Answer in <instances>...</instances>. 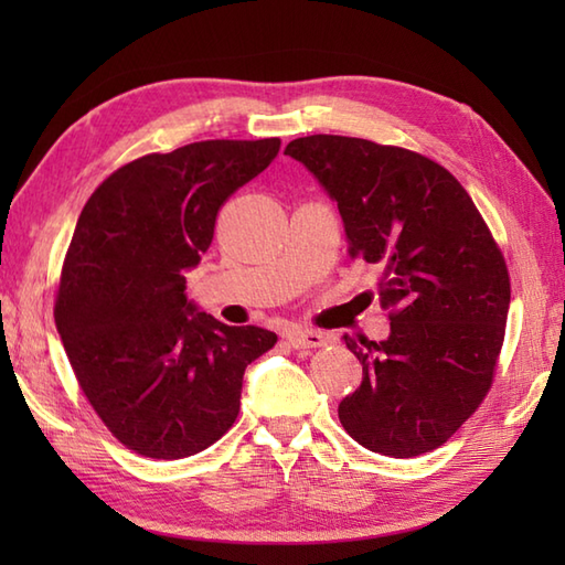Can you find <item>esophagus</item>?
Instances as JSON below:
<instances>
[{"instance_id": "esophagus-1", "label": "esophagus", "mask_w": 565, "mask_h": 565, "mask_svg": "<svg viewBox=\"0 0 565 565\" xmlns=\"http://www.w3.org/2000/svg\"><path fill=\"white\" fill-rule=\"evenodd\" d=\"M286 342H289L294 350H316V347H326L330 338L326 332H318V330L294 328L286 332Z\"/></svg>"}]
</instances>
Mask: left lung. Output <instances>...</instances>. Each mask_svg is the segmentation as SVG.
I'll return each instance as SVG.
<instances>
[{
  "mask_svg": "<svg viewBox=\"0 0 565 565\" xmlns=\"http://www.w3.org/2000/svg\"><path fill=\"white\" fill-rule=\"evenodd\" d=\"M338 201L352 259L376 264L388 340L347 350L364 379L340 423L369 451L413 459L441 447L493 386L505 340L510 274L468 191L425 154L347 136L284 150Z\"/></svg>",
  "mask_w": 565,
  "mask_h": 565,
  "instance_id": "left-lung-1",
  "label": "left lung"
}]
</instances>
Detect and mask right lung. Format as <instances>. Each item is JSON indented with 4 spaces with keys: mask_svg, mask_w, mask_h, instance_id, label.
<instances>
[{
    "mask_svg": "<svg viewBox=\"0 0 565 565\" xmlns=\"http://www.w3.org/2000/svg\"><path fill=\"white\" fill-rule=\"evenodd\" d=\"M279 138L201 140L118 167L84 203L55 326L94 413L126 449L186 459L233 427L247 364L276 334L231 328L186 301L184 269L223 203L269 167Z\"/></svg>",
    "mask_w": 565,
    "mask_h": 565,
    "instance_id": "1",
    "label": "right lung"
}]
</instances>
